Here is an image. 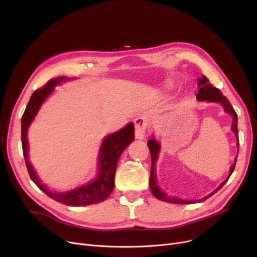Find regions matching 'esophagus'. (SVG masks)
<instances>
[{
    "label": "esophagus",
    "mask_w": 257,
    "mask_h": 257,
    "mask_svg": "<svg viewBox=\"0 0 257 257\" xmlns=\"http://www.w3.org/2000/svg\"><path fill=\"white\" fill-rule=\"evenodd\" d=\"M148 121L147 118L144 116H139L135 119V126H136V138L139 140H143L146 135Z\"/></svg>",
    "instance_id": "1"
}]
</instances>
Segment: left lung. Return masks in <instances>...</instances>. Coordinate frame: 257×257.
<instances>
[{
  "mask_svg": "<svg viewBox=\"0 0 257 257\" xmlns=\"http://www.w3.org/2000/svg\"><path fill=\"white\" fill-rule=\"evenodd\" d=\"M196 98L198 101H208V102H215V103H219L222 106H224V109L227 113L232 115L233 118V122L231 126V130L235 133V137L237 139L236 142V146H239V141H238V129H237V114L235 112V110L233 109V107L231 106L230 102L228 101V98L222 95V93L220 92L219 89L215 88L212 86L208 79L206 76H202L198 79V93L196 94ZM149 150H150V154H151V171H150V180H149V185H150V189L152 194L160 200H163V202H167V203H172V204H194L197 202H204L207 198H209L210 196H212L213 194H215L220 188H222L227 181L229 180V177L231 176V174L233 173L234 169H235V164H236V160L237 158H235V161H234V164L230 167V172H229V177L227 180H225L222 182L214 191H212L210 194H208L207 196L197 199V200H186V199H182L178 197H174V196H168L165 192H163L161 189L159 188L158 184H156V177H155V164L156 161L159 159V153H160V149H161V145L158 141H155V139H151L148 141L147 143Z\"/></svg>",
  "mask_w": 257,
  "mask_h": 257,
  "instance_id": "1",
  "label": "left lung"
}]
</instances>
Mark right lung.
Returning a JSON list of instances; mask_svg holds the SVG:
<instances>
[{
	"label": "right lung",
	"instance_id": "right-lung-1",
	"mask_svg": "<svg viewBox=\"0 0 257 257\" xmlns=\"http://www.w3.org/2000/svg\"><path fill=\"white\" fill-rule=\"evenodd\" d=\"M70 79H67L66 76L52 79L45 86L32 93L25 112L22 116V147H23L25 164L32 182L44 193L52 199L57 200V202L68 206H87L97 204L104 202L113 191L114 176L119 156L135 140V125H133V122H130L124 128L112 133V135L107 136L104 139L101 150L98 153V174L89 184L73 189V190L66 192L51 191L47 186L41 183L36 171L33 170V167L28 161V128L32 120L35 119L42 104L53 91L54 87Z\"/></svg>",
	"mask_w": 257,
	"mask_h": 257
}]
</instances>
